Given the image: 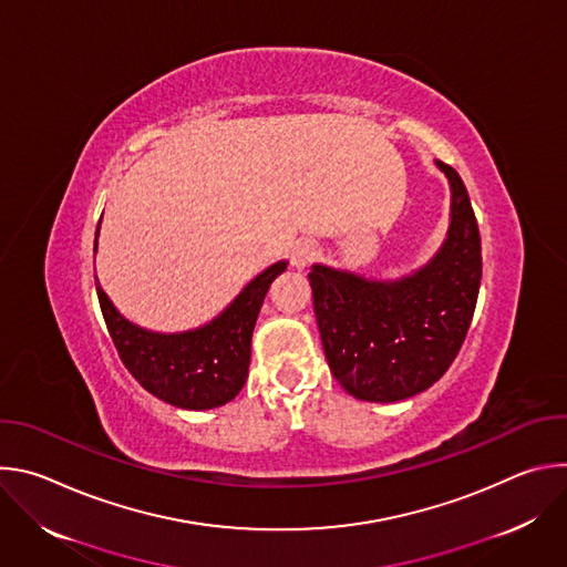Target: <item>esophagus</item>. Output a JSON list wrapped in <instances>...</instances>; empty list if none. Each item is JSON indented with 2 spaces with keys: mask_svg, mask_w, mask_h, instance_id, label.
Listing matches in <instances>:
<instances>
[{
  "mask_svg": "<svg viewBox=\"0 0 567 567\" xmlns=\"http://www.w3.org/2000/svg\"><path fill=\"white\" fill-rule=\"evenodd\" d=\"M313 258H316V247L311 245V241H307V239L296 241L291 249V265L296 269H305Z\"/></svg>",
  "mask_w": 567,
  "mask_h": 567,
  "instance_id": "obj_1",
  "label": "esophagus"
}]
</instances>
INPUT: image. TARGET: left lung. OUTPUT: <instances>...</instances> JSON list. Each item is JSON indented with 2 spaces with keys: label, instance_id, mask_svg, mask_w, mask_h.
<instances>
[{
  "label": "left lung",
  "instance_id": "8db88e82",
  "mask_svg": "<svg viewBox=\"0 0 567 567\" xmlns=\"http://www.w3.org/2000/svg\"><path fill=\"white\" fill-rule=\"evenodd\" d=\"M451 188V221L437 254L396 280L311 265L322 350L348 394L390 403L431 388L457 357L482 278L480 230L460 175L435 161Z\"/></svg>",
  "mask_w": 567,
  "mask_h": 567
}]
</instances>
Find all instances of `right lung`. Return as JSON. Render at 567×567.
<instances>
[{
  "label": "right lung",
  "instance_id": "right-lung-1",
  "mask_svg": "<svg viewBox=\"0 0 567 567\" xmlns=\"http://www.w3.org/2000/svg\"><path fill=\"white\" fill-rule=\"evenodd\" d=\"M96 228L94 254L99 251ZM287 269L280 260L258 274L213 320L186 332H152L127 320L103 291L96 293L110 337L132 377L156 399L184 411L224 406L245 385L251 337L271 282Z\"/></svg>",
  "mask_w": 567,
  "mask_h": 567
}]
</instances>
